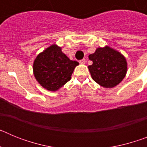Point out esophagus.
<instances>
[{"label": "esophagus", "mask_w": 147, "mask_h": 147, "mask_svg": "<svg viewBox=\"0 0 147 147\" xmlns=\"http://www.w3.org/2000/svg\"><path fill=\"white\" fill-rule=\"evenodd\" d=\"M80 64H85V59H81V60H80Z\"/></svg>", "instance_id": "34e87169"}]
</instances>
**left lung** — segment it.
<instances>
[{
    "instance_id": "1",
    "label": "left lung",
    "mask_w": 147,
    "mask_h": 147,
    "mask_svg": "<svg viewBox=\"0 0 147 147\" xmlns=\"http://www.w3.org/2000/svg\"><path fill=\"white\" fill-rule=\"evenodd\" d=\"M88 58L93 62L91 65L88 66L92 79L103 88H114L127 74L125 57L110 46L98 47Z\"/></svg>"
}]
</instances>
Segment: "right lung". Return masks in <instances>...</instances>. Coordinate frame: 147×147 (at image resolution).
<instances>
[{
  "mask_svg": "<svg viewBox=\"0 0 147 147\" xmlns=\"http://www.w3.org/2000/svg\"><path fill=\"white\" fill-rule=\"evenodd\" d=\"M79 65L71 60L56 44L50 45L38 54L33 63V74L42 88L49 91H57L71 79Z\"/></svg>",
  "mask_w": 147,
  "mask_h": 147,
  "instance_id": "right-lung-1",
  "label": "right lung"
}]
</instances>
